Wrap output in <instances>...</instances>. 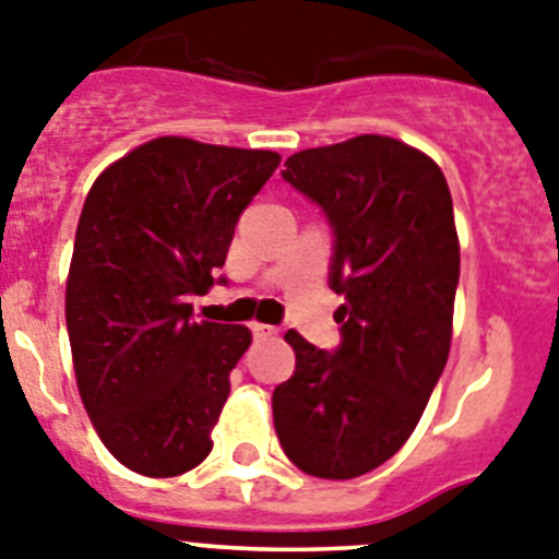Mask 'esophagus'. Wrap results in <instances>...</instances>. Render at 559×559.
<instances>
[{
    "label": "esophagus",
    "mask_w": 559,
    "mask_h": 559,
    "mask_svg": "<svg viewBox=\"0 0 559 559\" xmlns=\"http://www.w3.org/2000/svg\"><path fill=\"white\" fill-rule=\"evenodd\" d=\"M250 331H253L255 340H267V336L278 334V329H275V325H264V323H253L250 325Z\"/></svg>",
    "instance_id": "obj_1"
}]
</instances>
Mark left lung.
<instances>
[{"mask_svg":"<svg viewBox=\"0 0 559 559\" xmlns=\"http://www.w3.org/2000/svg\"><path fill=\"white\" fill-rule=\"evenodd\" d=\"M284 167L329 219V286L345 304L334 350L286 331L295 373L273 392L275 435L304 474L356 479L409 440L449 359L454 203L435 160L390 135L304 150Z\"/></svg>","mask_w":559,"mask_h":559,"instance_id":"obj_1","label":"left lung"}]
</instances>
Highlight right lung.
Here are the masks:
<instances>
[{
	"instance_id": "obj_1",
	"label": "right lung",
	"mask_w": 559,
	"mask_h": 559,
	"mask_svg": "<svg viewBox=\"0 0 559 559\" xmlns=\"http://www.w3.org/2000/svg\"><path fill=\"white\" fill-rule=\"evenodd\" d=\"M278 160L164 135L105 169L85 198L67 284L74 376L99 440L135 474L180 476L214 445L250 331L198 323L186 300L214 284Z\"/></svg>"
}]
</instances>
